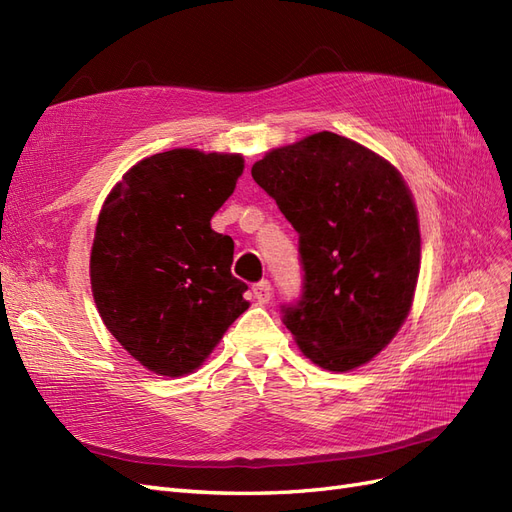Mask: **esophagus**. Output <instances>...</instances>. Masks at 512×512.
<instances>
[{
  "label": "esophagus",
  "instance_id": "obj_1",
  "mask_svg": "<svg viewBox=\"0 0 512 512\" xmlns=\"http://www.w3.org/2000/svg\"><path fill=\"white\" fill-rule=\"evenodd\" d=\"M273 288H271V284L267 282V280H262V282H258V284H254V288H252V292H254V299L258 301V303H269L271 301V292Z\"/></svg>",
  "mask_w": 512,
  "mask_h": 512
}]
</instances>
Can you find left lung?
<instances>
[{
	"label": "left lung",
	"mask_w": 512,
	"mask_h": 512,
	"mask_svg": "<svg viewBox=\"0 0 512 512\" xmlns=\"http://www.w3.org/2000/svg\"><path fill=\"white\" fill-rule=\"evenodd\" d=\"M299 232L303 292L282 305L309 361L361 367L389 346L412 307L421 232L399 170L333 132L269 151L252 166Z\"/></svg>",
	"instance_id": "left-lung-1"
}]
</instances>
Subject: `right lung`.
Masks as SVG:
<instances>
[{
	"label": "right lung",
	"mask_w": 512,
	"mask_h": 512,
	"mask_svg": "<svg viewBox=\"0 0 512 512\" xmlns=\"http://www.w3.org/2000/svg\"><path fill=\"white\" fill-rule=\"evenodd\" d=\"M239 153L173 149L134 164L106 196L89 273L117 342L153 374H192L250 303L235 243L211 228L235 192Z\"/></svg>",
	"instance_id": "right-lung-1"
}]
</instances>
